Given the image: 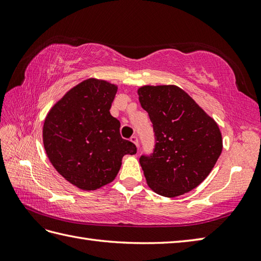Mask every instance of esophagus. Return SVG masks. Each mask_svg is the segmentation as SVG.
I'll return each mask as SVG.
<instances>
[{
	"label": "esophagus",
	"mask_w": 261,
	"mask_h": 261,
	"mask_svg": "<svg viewBox=\"0 0 261 261\" xmlns=\"http://www.w3.org/2000/svg\"><path fill=\"white\" fill-rule=\"evenodd\" d=\"M130 140H131V142H134L137 147L139 146V141H138V137L137 136H132Z\"/></svg>",
	"instance_id": "1"
}]
</instances>
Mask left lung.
I'll return each instance as SVG.
<instances>
[{
	"label": "left lung",
	"mask_w": 261,
	"mask_h": 261,
	"mask_svg": "<svg viewBox=\"0 0 261 261\" xmlns=\"http://www.w3.org/2000/svg\"><path fill=\"white\" fill-rule=\"evenodd\" d=\"M138 95L156 136L152 156L140 158L148 186L165 197L191 192L222 152L218 123L176 85H145L138 88Z\"/></svg>",
	"instance_id": "left-lung-1"
}]
</instances>
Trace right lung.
Listing matches in <instances>:
<instances>
[{"mask_svg":"<svg viewBox=\"0 0 261 261\" xmlns=\"http://www.w3.org/2000/svg\"><path fill=\"white\" fill-rule=\"evenodd\" d=\"M118 85L87 79L53 105L42 126L49 162L71 185L95 191L114 180L124 154L137 147L120 135V121L110 113Z\"/></svg>","mask_w":261,"mask_h":261,"instance_id":"1","label":"right lung"}]
</instances>
